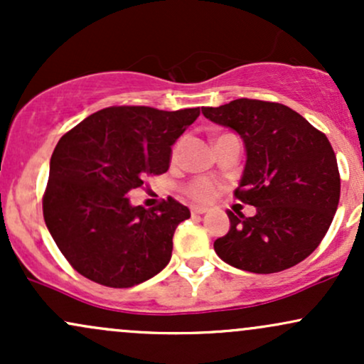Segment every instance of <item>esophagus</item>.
I'll use <instances>...</instances> for the list:
<instances>
[{
	"mask_svg": "<svg viewBox=\"0 0 364 364\" xmlns=\"http://www.w3.org/2000/svg\"><path fill=\"white\" fill-rule=\"evenodd\" d=\"M190 212L193 215H200V214H205L207 212V207H200V205H191L190 207Z\"/></svg>",
	"mask_w": 364,
	"mask_h": 364,
	"instance_id": "obj_1",
	"label": "esophagus"
}]
</instances>
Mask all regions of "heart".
Returning <instances> with one entry per match:
<instances>
[{
	"mask_svg": "<svg viewBox=\"0 0 364 364\" xmlns=\"http://www.w3.org/2000/svg\"><path fill=\"white\" fill-rule=\"evenodd\" d=\"M179 147H181V144L178 141L173 147V157L178 156ZM185 193L191 200H195V202H208V200H212L215 196L217 185L208 178H195L190 183H186Z\"/></svg>",
	"mask_w": 364,
	"mask_h": 364,
	"instance_id": "obj_1",
	"label": "heart"
}]
</instances>
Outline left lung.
Wrapping results in <instances>:
<instances>
[{
	"mask_svg": "<svg viewBox=\"0 0 364 364\" xmlns=\"http://www.w3.org/2000/svg\"><path fill=\"white\" fill-rule=\"evenodd\" d=\"M202 112L243 139L246 166L235 196L257 207L253 217L228 210L231 228L215 240V253L253 274L281 272L310 257L341 196L337 159L325 133L279 102L236 99Z\"/></svg>",
	"mask_w": 364,
	"mask_h": 364,
	"instance_id": "obj_1",
	"label": "left lung"
}]
</instances>
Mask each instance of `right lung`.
<instances>
[{"instance_id":"1","label":"right lung","mask_w":364,"mask_h":364,"mask_svg":"<svg viewBox=\"0 0 364 364\" xmlns=\"http://www.w3.org/2000/svg\"><path fill=\"white\" fill-rule=\"evenodd\" d=\"M198 116L200 107L111 106L61 136L43 214L78 274L107 287H132L168 265L174 231L190 210L171 196L152 208L133 207L128 193L169 169L171 145Z\"/></svg>"}]
</instances>
